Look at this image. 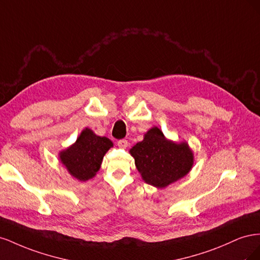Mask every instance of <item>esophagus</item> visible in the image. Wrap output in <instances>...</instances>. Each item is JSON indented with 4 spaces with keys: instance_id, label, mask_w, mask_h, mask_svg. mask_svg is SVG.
Returning <instances> with one entry per match:
<instances>
[{
    "instance_id": "obj_1",
    "label": "esophagus",
    "mask_w": 260,
    "mask_h": 260,
    "mask_svg": "<svg viewBox=\"0 0 260 260\" xmlns=\"http://www.w3.org/2000/svg\"><path fill=\"white\" fill-rule=\"evenodd\" d=\"M117 144H118V146H119L120 148H127V147H128V141L122 139V140L118 141Z\"/></svg>"
}]
</instances>
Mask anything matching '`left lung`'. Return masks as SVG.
<instances>
[{
    "label": "left lung",
    "instance_id": "8db88e82",
    "mask_svg": "<svg viewBox=\"0 0 260 260\" xmlns=\"http://www.w3.org/2000/svg\"><path fill=\"white\" fill-rule=\"evenodd\" d=\"M136 167L147 184L164 188L186 176L193 167L194 155L186 142L177 143L165 138L157 127L130 149Z\"/></svg>",
    "mask_w": 260,
    "mask_h": 260
}]
</instances>
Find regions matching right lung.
Wrapping results in <instances>:
<instances>
[{
	"label": "right lung",
	"instance_id": "1",
	"mask_svg": "<svg viewBox=\"0 0 260 260\" xmlns=\"http://www.w3.org/2000/svg\"><path fill=\"white\" fill-rule=\"evenodd\" d=\"M112 146L113 142L108 138L99 137L85 128L73 145L59 153V159L74 178L88 181L95 177L104 155Z\"/></svg>",
	"mask_w": 260,
	"mask_h": 260
}]
</instances>
